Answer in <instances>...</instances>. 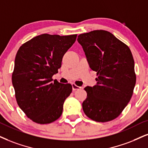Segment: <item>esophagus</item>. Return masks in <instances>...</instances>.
Masks as SVG:
<instances>
[{
  "mask_svg": "<svg viewBox=\"0 0 148 148\" xmlns=\"http://www.w3.org/2000/svg\"><path fill=\"white\" fill-rule=\"evenodd\" d=\"M72 88H73V90H79V89L81 88V87L78 86L75 84H72Z\"/></svg>",
  "mask_w": 148,
  "mask_h": 148,
  "instance_id": "obj_1",
  "label": "esophagus"
}]
</instances>
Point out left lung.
<instances>
[{
	"mask_svg": "<svg viewBox=\"0 0 148 148\" xmlns=\"http://www.w3.org/2000/svg\"><path fill=\"white\" fill-rule=\"evenodd\" d=\"M89 66L96 71L97 84L87 86L82 103L85 114L97 122L112 121L130 101L136 84L134 62L130 48L113 34L95 30L79 34Z\"/></svg>",
	"mask_w": 148,
	"mask_h": 148,
	"instance_id": "left-lung-1",
	"label": "left lung"
}]
</instances>
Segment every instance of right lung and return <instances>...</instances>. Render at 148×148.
I'll use <instances>...</instances> for the list:
<instances>
[{"mask_svg":"<svg viewBox=\"0 0 148 148\" xmlns=\"http://www.w3.org/2000/svg\"><path fill=\"white\" fill-rule=\"evenodd\" d=\"M76 38L77 34L60 36L44 34L26 42L18 49L12 84L18 105L34 122L47 124L61 116L72 86L53 82L52 77L58 72L64 55Z\"/></svg>","mask_w":148,"mask_h":148,"instance_id":"1","label":"right lung"}]
</instances>
